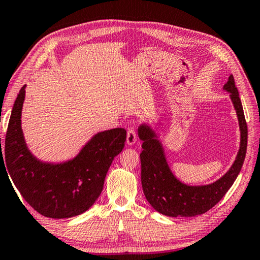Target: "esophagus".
<instances>
[{"instance_id": "obj_1", "label": "esophagus", "mask_w": 260, "mask_h": 260, "mask_svg": "<svg viewBox=\"0 0 260 260\" xmlns=\"http://www.w3.org/2000/svg\"><path fill=\"white\" fill-rule=\"evenodd\" d=\"M126 142L128 146H132L136 142V132L134 128H129L127 131V136H126Z\"/></svg>"}]
</instances>
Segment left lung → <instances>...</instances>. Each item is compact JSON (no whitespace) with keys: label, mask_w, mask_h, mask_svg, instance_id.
I'll return each instance as SVG.
<instances>
[{"label":"left lung","mask_w":260,"mask_h":260,"mask_svg":"<svg viewBox=\"0 0 260 260\" xmlns=\"http://www.w3.org/2000/svg\"><path fill=\"white\" fill-rule=\"evenodd\" d=\"M223 89L231 93L232 102L239 118L241 146L230 171L213 183L206 186H187L180 182L167 165L164 150L156 139L155 132L147 125L139 127V136L143 141V150L140 153L141 182L147 201L159 213L169 217H193L208 212L226 195L239 175L246 153L248 127L239 90L232 74Z\"/></svg>","instance_id":"obj_1"}]
</instances>
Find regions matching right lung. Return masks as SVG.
Wrapping results in <instances>:
<instances>
[{
	"label": "right lung",
	"instance_id": "add662e5",
	"mask_svg": "<svg viewBox=\"0 0 260 260\" xmlns=\"http://www.w3.org/2000/svg\"><path fill=\"white\" fill-rule=\"evenodd\" d=\"M24 99L25 86L12 108L0 162L6 160L7 174L23 199L40 214L64 219L83 213L102 192L109 167L125 147L126 131L113 128L96 134L72 160L42 162L29 152L21 132Z\"/></svg>",
	"mask_w": 260,
	"mask_h": 260
}]
</instances>
